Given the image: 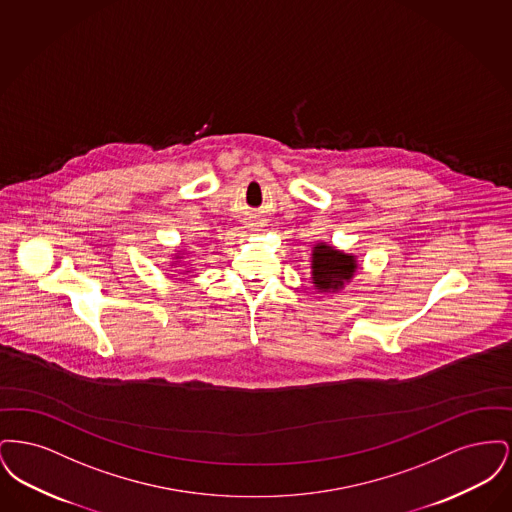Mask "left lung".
<instances>
[{"mask_svg": "<svg viewBox=\"0 0 512 512\" xmlns=\"http://www.w3.org/2000/svg\"><path fill=\"white\" fill-rule=\"evenodd\" d=\"M311 284L320 293H338L357 274V255L345 253L334 245L318 242L311 251Z\"/></svg>", "mask_w": 512, "mask_h": 512, "instance_id": "1", "label": "left lung"}]
</instances>
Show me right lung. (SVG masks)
Wrapping results in <instances>:
<instances>
[{
    "label": "right lung",
    "mask_w": 512,
    "mask_h": 512,
    "mask_svg": "<svg viewBox=\"0 0 512 512\" xmlns=\"http://www.w3.org/2000/svg\"><path fill=\"white\" fill-rule=\"evenodd\" d=\"M186 255H188V253H186L184 249H182V251H178V253H174V255H172V259H174V261H172L171 265H178V263H180V261H182ZM184 272L188 274V272H190V268H186ZM184 272H182V274H184Z\"/></svg>",
    "instance_id": "1"
}]
</instances>
